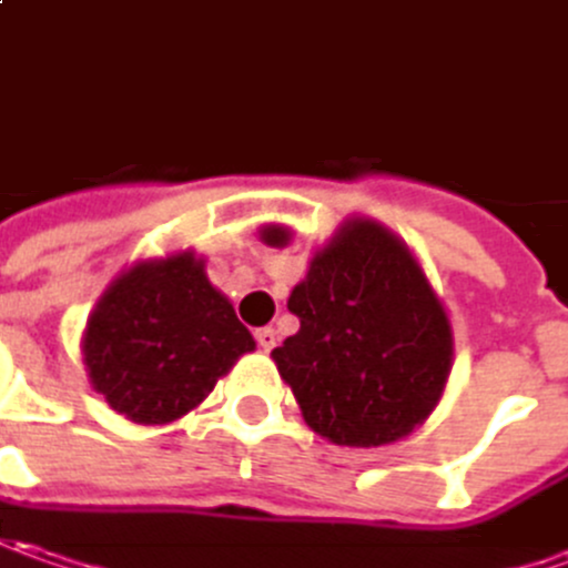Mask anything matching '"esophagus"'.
I'll use <instances>...</instances> for the list:
<instances>
[{"label":"esophagus","mask_w":568,"mask_h":568,"mask_svg":"<svg viewBox=\"0 0 568 568\" xmlns=\"http://www.w3.org/2000/svg\"><path fill=\"white\" fill-rule=\"evenodd\" d=\"M254 339H257V345H261L264 352H270V348L276 345V339H280V336H276V329H273V326H261V329L254 333Z\"/></svg>","instance_id":"obj_1"}]
</instances>
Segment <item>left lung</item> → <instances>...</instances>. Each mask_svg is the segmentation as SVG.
Here are the masks:
<instances>
[{
    "label": "left lung",
    "instance_id": "1",
    "mask_svg": "<svg viewBox=\"0 0 568 568\" xmlns=\"http://www.w3.org/2000/svg\"><path fill=\"white\" fill-rule=\"evenodd\" d=\"M285 247L292 229L261 225ZM298 333L273 348L276 371L314 434L336 446H386L440 405L453 323L415 251L371 216L345 220L288 295Z\"/></svg>",
    "mask_w": 568,
    "mask_h": 568
}]
</instances>
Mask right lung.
Masks as SVG:
<instances>
[{"mask_svg":"<svg viewBox=\"0 0 568 568\" xmlns=\"http://www.w3.org/2000/svg\"><path fill=\"white\" fill-rule=\"evenodd\" d=\"M235 307L191 247L125 266L90 311L81 355L90 386L134 424H169L197 408L254 352Z\"/></svg>","mask_w":568,"mask_h":568,"instance_id":"add662e5","label":"right lung"}]
</instances>
